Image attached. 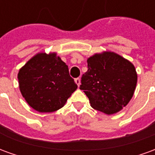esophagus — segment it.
<instances>
[{
  "instance_id": "obj_1",
  "label": "esophagus",
  "mask_w": 155,
  "mask_h": 155,
  "mask_svg": "<svg viewBox=\"0 0 155 155\" xmlns=\"http://www.w3.org/2000/svg\"><path fill=\"white\" fill-rule=\"evenodd\" d=\"M74 82L76 83V84H77L78 86H80V84H81V79H80V78H75V79H74Z\"/></svg>"
}]
</instances>
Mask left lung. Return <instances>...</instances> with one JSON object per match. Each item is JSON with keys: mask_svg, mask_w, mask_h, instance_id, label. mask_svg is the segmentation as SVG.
I'll return each mask as SVG.
<instances>
[{"mask_svg": "<svg viewBox=\"0 0 155 155\" xmlns=\"http://www.w3.org/2000/svg\"><path fill=\"white\" fill-rule=\"evenodd\" d=\"M88 71L80 89L94 110L112 114L122 110L133 97L137 73L132 63L114 52L95 54L87 60Z\"/></svg>", "mask_w": 155, "mask_h": 155, "instance_id": "8db88e82", "label": "left lung"}]
</instances>
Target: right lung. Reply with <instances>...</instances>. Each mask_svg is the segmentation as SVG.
<instances>
[{"label": "right lung", "instance_id": "add662e5", "mask_svg": "<svg viewBox=\"0 0 155 155\" xmlns=\"http://www.w3.org/2000/svg\"><path fill=\"white\" fill-rule=\"evenodd\" d=\"M19 87L29 105L41 113L58 110L77 89L68 66L55 53H40L18 73Z\"/></svg>", "mask_w": 155, "mask_h": 155}]
</instances>
